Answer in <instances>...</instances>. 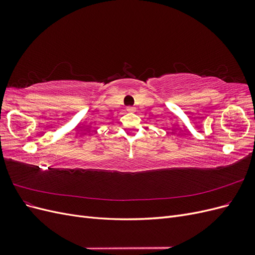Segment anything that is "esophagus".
Returning <instances> with one entry per match:
<instances>
[{
  "label": "esophagus",
  "mask_w": 255,
  "mask_h": 255,
  "mask_svg": "<svg viewBox=\"0 0 255 255\" xmlns=\"http://www.w3.org/2000/svg\"><path fill=\"white\" fill-rule=\"evenodd\" d=\"M128 112H135L136 111V109L135 107H133V106H128V109H127Z\"/></svg>",
  "instance_id": "1"
}]
</instances>
